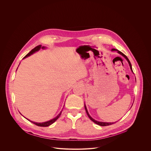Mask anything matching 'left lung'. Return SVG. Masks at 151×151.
<instances>
[{
    "instance_id": "obj_1",
    "label": "left lung",
    "mask_w": 151,
    "mask_h": 151,
    "mask_svg": "<svg viewBox=\"0 0 151 151\" xmlns=\"http://www.w3.org/2000/svg\"><path fill=\"white\" fill-rule=\"evenodd\" d=\"M112 51H117V52L119 53V54H121L122 55H123L126 60H127V61H128V63H129V65H130V69H131V70L133 72V69H132V64H131V63H130V61H129V58L127 57V56L126 55H124L123 53H122L121 51H120L118 50L117 49H112ZM84 108H85V109H86V113H87V115H88V117L90 119V120H92L93 122H94L96 124H98V125H100L101 126H109V125H111V124H114L115 123H116V122H112V123H108V122H99V121H97V120H94V119H93L92 117L90 116V115H89V114H88V111H87V108H86V105H84Z\"/></svg>"
}]
</instances>
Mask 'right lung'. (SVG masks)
<instances>
[{"mask_svg": "<svg viewBox=\"0 0 151 151\" xmlns=\"http://www.w3.org/2000/svg\"><path fill=\"white\" fill-rule=\"evenodd\" d=\"M40 48H42V49H45L46 47H44V46H43V47H42V46L41 45H39V46H36V47H35L34 49H33L29 53H28L24 57V58H26V57H29V56H30L31 55H32V54H34V52H35L36 51H37L39 50L40 49ZM62 111H63V110L61 111V112L56 116V117H55V118H54V119H51L50 120H49V121H47V122H43V123H37V122H32V121H31L30 120H29V119H27L28 120H29V121H30L31 122H32V123H33L34 124H36V126H40V127H47V126H50L51 124H52L54 122H55L58 119V117L60 116V115H61V113H62Z\"/></svg>", "mask_w": 151, "mask_h": 151, "instance_id": "right-lung-1", "label": "right lung"}]
</instances>
